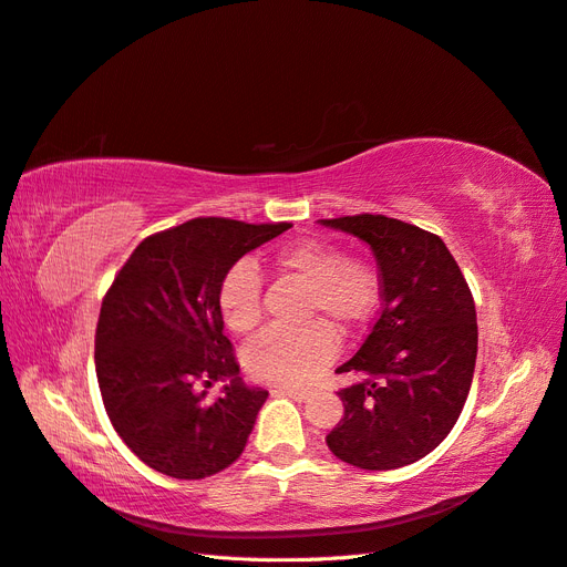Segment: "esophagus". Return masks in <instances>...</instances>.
<instances>
[{
	"mask_svg": "<svg viewBox=\"0 0 567 567\" xmlns=\"http://www.w3.org/2000/svg\"><path fill=\"white\" fill-rule=\"evenodd\" d=\"M272 392H275V394H282V396H289V399H295V401H306V399L311 396V392L297 390V386H275Z\"/></svg>",
	"mask_w": 567,
	"mask_h": 567,
	"instance_id": "34e87169",
	"label": "esophagus"
}]
</instances>
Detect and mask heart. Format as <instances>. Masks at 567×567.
I'll list each match as a JSON object with an SVG mask.
<instances>
[{
  "label": "heart",
  "mask_w": 567,
  "mask_h": 567,
  "mask_svg": "<svg viewBox=\"0 0 567 567\" xmlns=\"http://www.w3.org/2000/svg\"><path fill=\"white\" fill-rule=\"evenodd\" d=\"M272 268L303 285L301 316L322 317L299 328H268L247 344L245 365L256 380L275 384H303L320 373L337 353V334L361 328L380 299V280L365 258L344 256L326 239L285 245L272 256ZM218 309L233 332L245 334L264 316V280L241 261L233 266L218 289Z\"/></svg>",
  "instance_id": "1"
}]
</instances>
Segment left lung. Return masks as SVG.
Returning <instances> with one entry per match:
<instances>
[{"mask_svg": "<svg viewBox=\"0 0 567 567\" xmlns=\"http://www.w3.org/2000/svg\"><path fill=\"white\" fill-rule=\"evenodd\" d=\"M322 225L368 241L380 268V316L361 349L337 368L344 417L326 436L332 454L363 471H394L427 456L456 425L477 359V316L442 237L386 216Z\"/></svg>", "mask_w": 567, "mask_h": 567, "instance_id": "1", "label": "left lung"}]
</instances>
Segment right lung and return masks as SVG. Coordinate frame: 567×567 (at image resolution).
Instances as JSON below:
<instances>
[{"label": "right lung", "mask_w": 567, "mask_h": 567, "mask_svg": "<svg viewBox=\"0 0 567 567\" xmlns=\"http://www.w3.org/2000/svg\"><path fill=\"white\" fill-rule=\"evenodd\" d=\"M287 228L192 218L144 237L106 289L94 332L96 382L113 430L154 471L202 480L245 451L268 392L237 378L218 289L241 256ZM223 377L231 384L208 402L200 386Z\"/></svg>", "instance_id": "right-lung-1"}]
</instances>
